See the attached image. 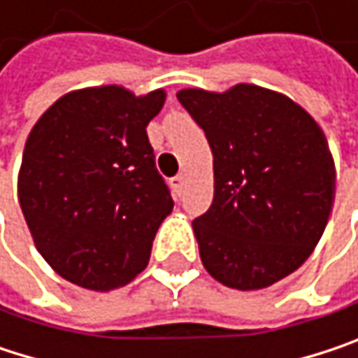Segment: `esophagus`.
I'll return each mask as SVG.
<instances>
[{"label":"esophagus","instance_id":"1","mask_svg":"<svg viewBox=\"0 0 358 358\" xmlns=\"http://www.w3.org/2000/svg\"><path fill=\"white\" fill-rule=\"evenodd\" d=\"M184 186H186V180H184L182 174H178V176H174V178H172V188H174V192H176V194H182V192H184Z\"/></svg>","mask_w":358,"mask_h":358}]
</instances>
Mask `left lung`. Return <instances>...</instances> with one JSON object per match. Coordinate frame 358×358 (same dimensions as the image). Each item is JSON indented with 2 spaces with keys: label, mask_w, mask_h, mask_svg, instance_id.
Returning a JSON list of instances; mask_svg holds the SVG:
<instances>
[{
  "label": "left lung",
  "mask_w": 358,
  "mask_h": 358,
  "mask_svg": "<svg viewBox=\"0 0 358 358\" xmlns=\"http://www.w3.org/2000/svg\"><path fill=\"white\" fill-rule=\"evenodd\" d=\"M176 97L213 153V203L192 222L201 261L228 288H267L299 269L325 230L336 170L322 128L255 85Z\"/></svg>",
  "instance_id": "1"
}]
</instances>
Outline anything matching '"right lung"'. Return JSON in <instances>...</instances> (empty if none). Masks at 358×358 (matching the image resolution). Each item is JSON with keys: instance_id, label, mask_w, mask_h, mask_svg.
Instances as JSON below:
<instances>
[{"instance_id": "right-lung-1", "label": "right lung", "mask_w": 358, "mask_h": 358, "mask_svg": "<svg viewBox=\"0 0 358 358\" xmlns=\"http://www.w3.org/2000/svg\"><path fill=\"white\" fill-rule=\"evenodd\" d=\"M166 93L122 87L64 95L29 134L18 199L43 259L68 282L113 290L149 263L174 201L155 168L147 124Z\"/></svg>"}]
</instances>
